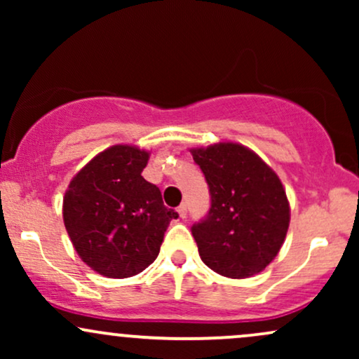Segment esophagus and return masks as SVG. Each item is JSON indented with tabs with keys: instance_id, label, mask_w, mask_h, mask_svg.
Masks as SVG:
<instances>
[{
	"instance_id": "34e87169",
	"label": "esophagus",
	"mask_w": 359,
	"mask_h": 359,
	"mask_svg": "<svg viewBox=\"0 0 359 359\" xmlns=\"http://www.w3.org/2000/svg\"><path fill=\"white\" fill-rule=\"evenodd\" d=\"M177 212H179V216L182 217V219H184V217L187 216V205H185V204H180L179 208H177Z\"/></svg>"
}]
</instances>
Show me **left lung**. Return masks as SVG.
<instances>
[{"label": "left lung", "instance_id": "8db88e82", "mask_svg": "<svg viewBox=\"0 0 359 359\" xmlns=\"http://www.w3.org/2000/svg\"><path fill=\"white\" fill-rule=\"evenodd\" d=\"M211 208L191 231L201 259L229 278H248L277 257L290 222L287 194L271 168L238 143L192 150Z\"/></svg>", "mask_w": 359, "mask_h": 359}]
</instances>
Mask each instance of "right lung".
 <instances>
[{
  "mask_svg": "<svg viewBox=\"0 0 359 359\" xmlns=\"http://www.w3.org/2000/svg\"><path fill=\"white\" fill-rule=\"evenodd\" d=\"M148 151L114 145L101 151L69 184L64 224L86 265L109 278L133 277L158 257L168 222L155 184L142 177Z\"/></svg>",
  "mask_w": 359,
  "mask_h": 359,
  "instance_id": "obj_1",
  "label": "right lung"
}]
</instances>
